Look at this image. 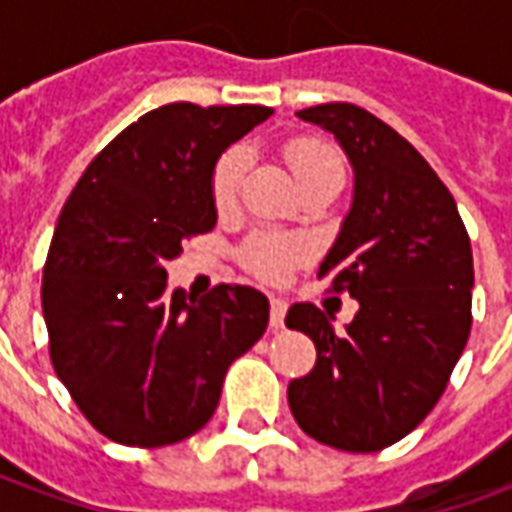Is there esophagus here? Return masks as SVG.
Returning <instances> with one entry per match:
<instances>
[{
    "instance_id": "obj_1",
    "label": "esophagus",
    "mask_w": 512,
    "mask_h": 512,
    "mask_svg": "<svg viewBox=\"0 0 512 512\" xmlns=\"http://www.w3.org/2000/svg\"><path fill=\"white\" fill-rule=\"evenodd\" d=\"M285 312H288V301L282 296H271V329L285 326Z\"/></svg>"
}]
</instances>
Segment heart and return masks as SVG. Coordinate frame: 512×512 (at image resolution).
Returning <instances> with one entry per match:
<instances>
[{"mask_svg": "<svg viewBox=\"0 0 512 512\" xmlns=\"http://www.w3.org/2000/svg\"><path fill=\"white\" fill-rule=\"evenodd\" d=\"M288 164L293 175L301 186L310 180L329 175V172H343L340 156L332 147L323 142H290L288 145ZM249 167V153L246 147H230L213 169L211 178V194L216 208H230L238 197L241 180ZM307 255V244L301 238H290V235L271 233V230H260L252 233L241 246V260L249 271H255L257 277L279 279L288 271L293 263H299L301 257Z\"/></svg>", "mask_w": 512, "mask_h": 512, "instance_id": "obj_1", "label": "heart"}]
</instances>
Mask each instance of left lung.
Returning <instances> with one entry per match:
<instances>
[{
  "instance_id": "obj_1",
  "label": "left lung",
  "mask_w": 512,
  "mask_h": 512,
  "mask_svg": "<svg viewBox=\"0 0 512 512\" xmlns=\"http://www.w3.org/2000/svg\"><path fill=\"white\" fill-rule=\"evenodd\" d=\"M329 131L354 169V194L318 279L359 301L334 332L310 301L288 310V329L318 351L293 378L299 428L345 452L395 444L439 403L472 329V244L447 186L395 128L354 104L301 109Z\"/></svg>"
}]
</instances>
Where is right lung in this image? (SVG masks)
Returning <instances> with one entry per match:
<instances>
[{
	"mask_svg": "<svg viewBox=\"0 0 512 512\" xmlns=\"http://www.w3.org/2000/svg\"><path fill=\"white\" fill-rule=\"evenodd\" d=\"M271 115L158 106L95 156L65 202L40 288L51 365L106 439H189L219 406L227 367L266 332L260 290L219 285L194 299L169 290L164 263L211 233L216 161Z\"/></svg>",
	"mask_w": 512,
	"mask_h": 512,
	"instance_id": "1",
	"label": "right lung"
}]
</instances>
